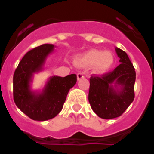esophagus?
I'll use <instances>...</instances> for the list:
<instances>
[{
    "label": "esophagus",
    "instance_id": "34e87169",
    "mask_svg": "<svg viewBox=\"0 0 154 154\" xmlns=\"http://www.w3.org/2000/svg\"><path fill=\"white\" fill-rule=\"evenodd\" d=\"M83 78H84V75L82 74V73L80 72V73H78V74H77V79L78 80H80Z\"/></svg>",
    "mask_w": 154,
    "mask_h": 154
}]
</instances>
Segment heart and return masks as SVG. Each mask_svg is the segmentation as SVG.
Instances as JSON below:
<instances>
[{
    "label": "heart",
    "mask_w": 154,
    "mask_h": 154,
    "mask_svg": "<svg viewBox=\"0 0 154 154\" xmlns=\"http://www.w3.org/2000/svg\"><path fill=\"white\" fill-rule=\"evenodd\" d=\"M114 63V56L110 51L92 49L85 51L75 58V64L81 68L93 66L94 72L103 74L112 67Z\"/></svg>",
    "instance_id": "b5f03b06"
}]
</instances>
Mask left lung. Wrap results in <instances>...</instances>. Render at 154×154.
<instances>
[{
  "label": "left lung",
  "mask_w": 154,
  "mask_h": 154,
  "mask_svg": "<svg viewBox=\"0 0 154 154\" xmlns=\"http://www.w3.org/2000/svg\"><path fill=\"white\" fill-rule=\"evenodd\" d=\"M120 62L111 72L91 76L89 102L102 119L119 117L134 99L136 72L127 54L116 47Z\"/></svg>",
  "instance_id": "1"
}]
</instances>
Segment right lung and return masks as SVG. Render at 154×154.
<instances>
[{
  "label": "right lung",
  "mask_w": 154,
  "mask_h": 154,
  "mask_svg": "<svg viewBox=\"0 0 154 154\" xmlns=\"http://www.w3.org/2000/svg\"><path fill=\"white\" fill-rule=\"evenodd\" d=\"M55 46L44 44L27 52L18 64L13 77V95L16 106L31 119L45 121L56 116L62 109L69 89L76 83L77 77L51 76L42 91L31 89L34 74L44 69L48 56Z\"/></svg>",
  "instance_id": "add662e5"
}]
</instances>
